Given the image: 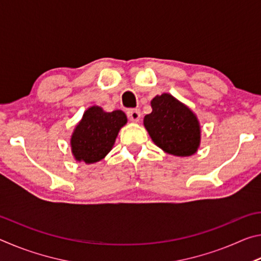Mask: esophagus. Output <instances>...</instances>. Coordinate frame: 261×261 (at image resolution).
I'll list each match as a JSON object with an SVG mask.
<instances>
[{
    "mask_svg": "<svg viewBox=\"0 0 261 261\" xmlns=\"http://www.w3.org/2000/svg\"><path fill=\"white\" fill-rule=\"evenodd\" d=\"M127 117H129V120L134 121V122H138L140 120V110L138 108H132L129 109L126 112Z\"/></svg>",
    "mask_w": 261,
    "mask_h": 261,
    "instance_id": "obj_1",
    "label": "esophagus"
}]
</instances>
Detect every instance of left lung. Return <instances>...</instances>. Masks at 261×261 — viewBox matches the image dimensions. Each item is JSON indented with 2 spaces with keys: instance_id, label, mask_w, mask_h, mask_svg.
I'll use <instances>...</instances> for the list:
<instances>
[{
  "instance_id": "obj_1",
  "label": "left lung",
  "mask_w": 261,
  "mask_h": 261,
  "mask_svg": "<svg viewBox=\"0 0 261 261\" xmlns=\"http://www.w3.org/2000/svg\"><path fill=\"white\" fill-rule=\"evenodd\" d=\"M151 105L153 110L144 117V125L156 146L177 156L196 153L200 143L196 115L167 93L156 95Z\"/></svg>"
}]
</instances>
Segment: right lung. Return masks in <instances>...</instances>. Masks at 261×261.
Here are the masks:
<instances>
[{
	"mask_svg": "<svg viewBox=\"0 0 261 261\" xmlns=\"http://www.w3.org/2000/svg\"><path fill=\"white\" fill-rule=\"evenodd\" d=\"M126 123L122 110L106 113L98 106L88 108L71 138L74 159L86 163L100 161L112 149L121 127Z\"/></svg>",
	"mask_w": 261,
	"mask_h": 261,
	"instance_id": "right-lung-1",
	"label": "right lung"
}]
</instances>
